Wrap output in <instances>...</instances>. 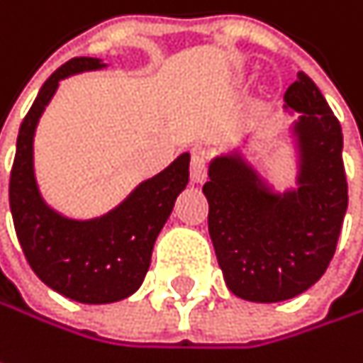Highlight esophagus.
Segmentation results:
<instances>
[{
    "label": "esophagus",
    "mask_w": 363,
    "mask_h": 363,
    "mask_svg": "<svg viewBox=\"0 0 363 363\" xmlns=\"http://www.w3.org/2000/svg\"><path fill=\"white\" fill-rule=\"evenodd\" d=\"M208 160H210V153L206 149L195 147L191 151V181H206V177H208Z\"/></svg>",
    "instance_id": "esophagus-1"
}]
</instances>
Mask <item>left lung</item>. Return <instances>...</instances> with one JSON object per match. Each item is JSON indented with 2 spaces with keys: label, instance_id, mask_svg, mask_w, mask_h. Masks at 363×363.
Instances as JSON below:
<instances>
[{
  "label": "left lung",
  "instance_id": "obj_1",
  "mask_svg": "<svg viewBox=\"0 0 363 363\" xmlns=\"http://www.w3.org/2000/svg\"><path fill=\"white\" fill-rule=\"evenodd\" d=\"M284 104L299 112V189L272 193L237 155L216 157L203 184L208 228L226 286L257 303L291 299L326 272L347 210L337 116L306 72L286 89Z\"/></svg>",
  "mask_w": 363,
  "mask_h": 363
}]
</instances>
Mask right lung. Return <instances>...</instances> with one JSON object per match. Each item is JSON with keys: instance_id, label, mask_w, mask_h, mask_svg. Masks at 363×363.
Returning a JSON list of instances; mask_svg holds the SVG:
<instances>
[{"instance_id": "add662e5", "label": "right lung", "mask_w": 363, "mask_h": 363, "mask_svg": "<svg viewBox=\"0 0 363 363\" xmlns=\"http://www.w3.org/2000/svg\"><path fill=\"white\" fill-rule=\"evenodd\" d=\"M101 66L95 57H72L45 81L20 124L10 172V210L26 262L48 286L81 303L120 301L141 286L153 243L189 182V153H182L104 218L68 220L43 203L33 174L39 116L62 79Z\"/></svg>"}]
</instances>
